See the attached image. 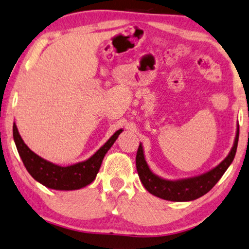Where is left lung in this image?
<instances>
[{
    "label": "left lung",
    "mask_w": 249,
    "mask_h": 249,
    "mask_svg": "<svg viewBox=\"0 0 249 249\" xmlns=\"http://www.w3.org/2000/svg\"><path fill=\"white\" fill-rule=\"evenodd\" d=\"M238 138L239 124H237L235 142H233L229 154L227 155V157L221 163H219L217 166L203 173V174L179 179H166L151 172L145 160L142 143L140 142L136 156V167L140 181L149 193L155 196L160 197V199L174 201V202H186V201L199 199L200 196H204L217 184L223 173L232 163L236 155L237 145H238Z\"/></svg>",
    "instance_id": "left-lung-1"
}]
</instances>
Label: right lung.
Returning a JSON list of instances; mask_svg holds the SVG:
<instances>
[{"label":"right lung","instance_id":"right-lung-1","mask_svg":"<svg viewBox=\"0 0 249 249\" xmlns=\"http://www.w3.org/2000/svg\"><path fill=\"white\" fill-rule=\"evenodd\" d=\"M121 132L122 129H119L114 132L109 140L86 160L70 165V166H60V165L44 160L29 148L24 143L23 139L21 138L16 122L13 124L14 142L29 174L36 181L48 189L59 191L80 190L82 187L91 184L99 173L104 156L107 150L112 147Z\"/></svg>","mask_w":249,"mask_h":249}]
</instances>
